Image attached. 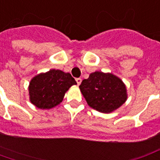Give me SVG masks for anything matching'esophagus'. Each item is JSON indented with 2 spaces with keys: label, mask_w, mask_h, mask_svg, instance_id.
<instances>
[{
  "label": "esophagus",
  "mask_w": 160,
  "mask_h": 160,
  "mask_svg": "<svg viewBox=\"0 0 160 160\" xmlns=\"http://www.w3.org/2000/svg\"><path fill=\"white\" fill-rule=\"evenodd\" d=\"M75 80H76V82H77V85H80V83H81V79H80V78H77Z\"/></svg>",
  "instance_id": "34e87169"
}]
</instances>
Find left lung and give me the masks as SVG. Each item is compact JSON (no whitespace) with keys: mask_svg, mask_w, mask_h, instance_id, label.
<instances>
[{"mask_svg":"<svg viewBox=\"0 0 160 160\" xmlns=\"http://www.w3.org/2000/svg\"><path fill=\"white\" fill-rule=\"evenodd\" d=\"M80 89L87 104L100 112H112L128 98L122 80L110 73H91L88 79L82 80Z\"/></svg>","mask_w":160,"mask_h":160,"instance_id":"left-lung-1","label":"left lung"}]
</instances>
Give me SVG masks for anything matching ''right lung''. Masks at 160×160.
Wrapping results in <instances>:
<instances>
[{"label": "right lung", "mask_w": 160, "mask_h": 160, "mask_svg": "<svg viewBox=\"0 0 160 160\" xmlns=\"http://www.w3.org/2000/svg\"><path fill=\"white\" fill-rule=\"evenodd\" d=\"M77 83L69 73L50 69L32 79L28 91L30 102L40 109H50L58 105L64 94Z\"/></svg>", "instance_id": "add662e5"}]
</instances>
